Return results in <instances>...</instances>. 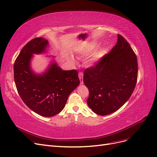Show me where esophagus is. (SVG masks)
Masks as SVG:
<instances>
[{
  "mask_svg": "<svg viewBox=\"0 0 157 157\" xmlns=\"http://www.w3.org/2000/svg\"><path fill=\"white\" fill-rule=\"evenodd\" d=\"M78 77L80 81V84H82L83 82V73L82 72H79L78 73Z\"/></svg>",
  "mask_w": 157,
  "mask_h": 157,
  "instance_id": "esophagus-1",
  "label": "esophagus"
}]
</instances>
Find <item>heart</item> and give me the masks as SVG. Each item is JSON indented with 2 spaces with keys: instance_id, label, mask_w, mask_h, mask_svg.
<instances>
[{
  "instance_id": "heart-1",
  "label": "heart",
  "mask_w": 157,
  "mask_h": 157,
  "mask_svg": "<svg viewBox=\"0 0 157 157\" xmlns=\"http://www.w3.org/2000/svg\"><path fill=\"white\" fill-rule=\"evenodd\" d=\"M97 60V58L96 56H94V57L91 59V63H94V62H95Z\"/></svg>"
}]
</instances>
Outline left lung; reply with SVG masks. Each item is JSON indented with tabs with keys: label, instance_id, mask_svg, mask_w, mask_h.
I'll list each match as a JSON object with an SVG mask.
<instances>
[{
	"label": "left lung",
	"instance_id": "left-lung-1",
	"mask_svg": "<svg viewBox=\"0 0 157 157\" xmlns=\"http://www.w3.org/2000/svg\"><path fill=\"white\" fill-rule=\"evenodd\" d=\"M137 77L136 56L128 42L118 34L117 44L109 53L84 70L83 82L90 92L89 107L99 115L117 111L132 95Z\"/></svg>",
	"mask_w": 157,
	"mask_h": 157
}]
</instances>
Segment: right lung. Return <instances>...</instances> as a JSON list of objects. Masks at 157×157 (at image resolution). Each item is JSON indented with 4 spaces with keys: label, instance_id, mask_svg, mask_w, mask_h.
I'll use <instances>...</instances> for the list:
<instances>
[{
    "label": "right lung",
    "instance_id": "add662e5",
    "mask_svg": "<svg viewBox=\"0 0 157 157\" xmlns=\"http://www.w3.org/2000/svg\"><path fill=\"white\" fill-rule=\"evenodd\" d=\"M48 42L42 37L28 42L17 57L13 66L17 91L28 107L43 117H53L64 109L70 93L80 84L76 70L63 71L53 63L43 75L30 68L34 53L45 52Z\"/></svg>",
    "mask_w": 157,
    "mask_h": 157
}]
</instances>
